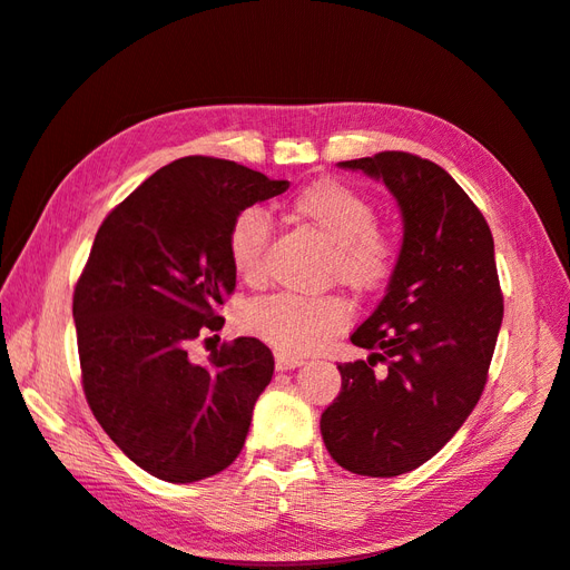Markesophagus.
Instances as JSON below:
<instances>
[{"label":"esophagus","instance_id":"34e87169","mask_svg":"<svg viewBox=\"0 0 570 570\" xmlns=\"http://www.w3.org/2000/svg\"><path fill=\"white\" fill-rule=\"evenodd\" d=\"M302 364H305V358H302V356L283 354V352H277V354H275V366L281 368V371H287V368H297V366H302Z\"/></svg>","mask_w":570,"mask_h":570}]
</instances>
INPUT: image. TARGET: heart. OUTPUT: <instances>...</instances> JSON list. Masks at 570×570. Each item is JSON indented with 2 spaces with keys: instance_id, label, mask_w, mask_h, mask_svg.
<instances>
[{
  "instance_id": "obj_1",
  "label": "heart",
  "mask_w": 570,
  "mask_h": 570,
  "mask_svg": "<svg viewBox=\"0 0 570 570\" xmlns=\"http://www.w3.org/2000/svg\"><path fill=\"white\" fill-rule=\"evenodd\" d=\"M293 214L332 243L327 277L356 293H374L389 281L399 261V246L376 226L371 196L340 179H317L293 196ZM271 224L258 208H246L230 220L226 250L230 268L246 285L265 283V253ZM352 309L340 295H271L240 309V327L287 354L312 352L350 324Z\"/></svg>"
}]
</instances>
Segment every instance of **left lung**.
Listing matches in <instances>:
<instances>
[{
	"label": "left lung",
	"mask_w": 570,
	"mask_h": 570,
	"mask_svg": "<svg viewBox=\"0 0 570 570\" xmlns=\"http://www.w3.org/2000/svg\"><path fill=\"white\" fill-rule=\"evenodd\" d=\"M340 167L383 179L401 206L403 246L386 295L352 334L371 356L340 364L342 391L320 431L344 470L396 478L431 460L482 396L504 315L494 238L431 159L379 153Z\"/></svg>",
	"instance_id": "left-lung-1"
}]
</instances>
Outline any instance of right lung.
<instances>
[{
    "instance_id": "add662e5",
    "label": "right lung",
    "mask_w": 570,
    "mask_h": 570,
    "mask_svg": "<svg viewBox=\"0 0 570 570\" xmlns=\"http://www.w3.org/2000/svg\"><path fill=\"white\" fill-rule=\"evenodd\" d=\"M287 187L228 159L181 157L115 206L92 240L73 293L83 393L112 443L159 480L212 478L246 443L273 352L238 336L194 364L189 344L224 327L230 220Z\"/></svg>"
}]
</instances>
